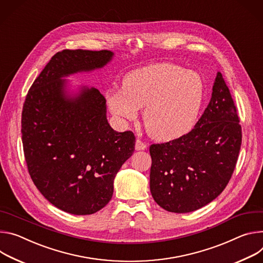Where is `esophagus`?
<instances>
[{
	"mask_svg": "<svg viewBox=\"0 0 263 263\" xmlns=\"http://www.w3.org/2000/svg\"><path fill=\"white\" fill-rule=\"evenodd\" d=\"M146 147H147V145L144 142H142L139 139L136 140V151H144V149H146Z\"/></svg>",
	"mask_w": 263,
	"mask_h": 263,
	"instance_id": "esophagus-1",
	"label": "esophagus"
}]
</instances>
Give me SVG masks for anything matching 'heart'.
I'll return each mask as SVG.
<instances>
[{"instance_id":"1","label":"heart","mask_w":263,"mask_h":263,"mask_svg":"<svg viewBox=\"0 0 263 263\" xmlns=\"http://www.w3.org/2000/svg\"><path fill=\"white\" fill-rule=\"evenodd\" d=\"M203 99L199 74L172 64H155L127 73L122 90L106 95L109 110L117 118L134 120L143 108L148 135L159 141H172L194 126Z\"/></svg>"}]
</instances>
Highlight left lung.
I'll return each instance as SVG.
<instances>
[{
    "mask_svg": "<svg viewBox=\"0 0 263 263\" xmlns=\"http://www.w3.org/2000/svg\"><path fill=\"white\" fill-rule=\"evenodd\" d=\"M241 146L239 117L220 72L212 95L187 135L149 147L151 192L160 207L188 213L208 205L228 185Z\"/></svg>",
    "mask_w": 263,
    "mask_h": 263,
    "instance_id": "1",
    "label": "left lung"
}]
</instances>
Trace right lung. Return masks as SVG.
Segmentation results:
<instances>
[{
  "mask_svg": "<svg viewBox=\"0 0 263 263\" xmlns=\"http://www.w3.org/2000/svg\"><path fill=\"white\" fill-rule=\"evenodd\" d=\"M114 55L107 50L57 52L23 107L22 141L30 177L52 205L74 215L107 205L116 174L135 151L134 134L108 124L102 94L67 79L102 69Z\"/></svg>",
  "mask_w": 263,
  "mask_h": 263,
  "instance_id": "1",
  "label": "right lung"
}]
</instances>
